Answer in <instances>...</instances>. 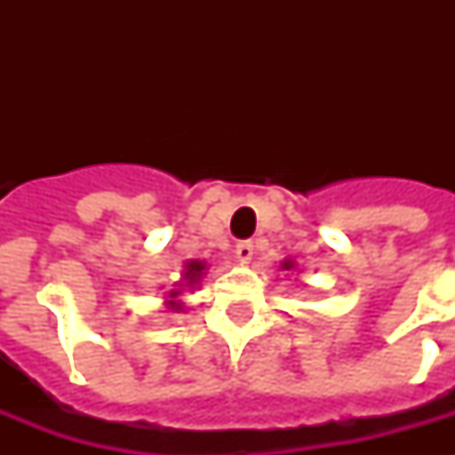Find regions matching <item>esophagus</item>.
<instances>
[{
  "mask_svg": "<svg viewBox=\"0 0 455 455\" xmlns=\"http://www.w3.org/2000/svg\"><path fill=\"white\" fill-rule=\"evenodd\" d=\"M252 255H255V245L250 241H241L238 245H235V257H238V262H250L252 259Z\"/></svg>",
  "mask_w": 455,
  "mask_h": 455,
  "instance_id": "34e87169",
  "label": "esophagus"
}]
</instances>
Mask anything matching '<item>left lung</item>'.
<instances>
[{"mask_svg":"<svg viewBox=\"0 0 455 455\" xmlns=\"http://www.w3.org/2000/svg\"><path fill=\"white\" fill-rule=\"evenodd\" d=\"M281 269H285V271L295 269V262H292V259H285V262L281 264Z\"/></svg>","mask_w":455,"mask_h":455,"instance_id":"1","label":"left lung"}]
</instances>
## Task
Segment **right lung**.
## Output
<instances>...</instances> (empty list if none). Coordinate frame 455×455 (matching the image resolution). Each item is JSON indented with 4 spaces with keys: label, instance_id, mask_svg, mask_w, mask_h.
I'll return each instance as SVG.
<instances>
[{
    "label": "right lung",
    "instance_id": "1",
    "mask_svg": "<svg viewBox=\"0 0 455 455\" xmlns=\"http://www.w3.org/2000/svg\"><path fill=\"white\" fill-rule=\"evenodd\" d=\"M203 274H205V262H198V259H191V262H186L184 267V283L179 285H186V288H193V285H198V281L203 278ZM181 291L184 288H174V291H170V295H167V309L172 311H184V307H181V302H179V295H181Z\"/></svg>",
    "mask_w": 455,
    "mask_h": 455
}]
</instances>
